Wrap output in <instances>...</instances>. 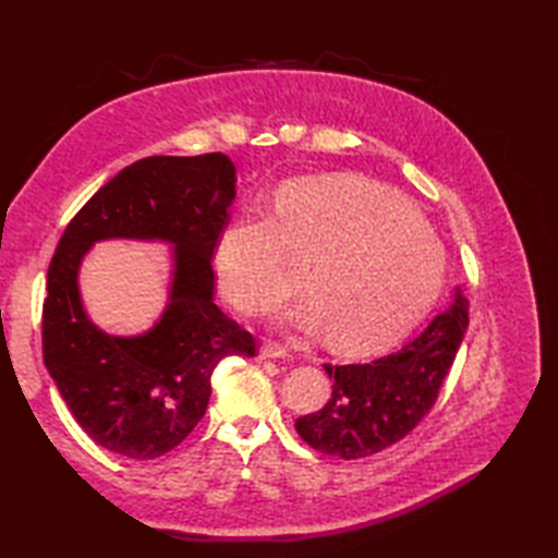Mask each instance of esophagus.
Listing matches in <instances>:
<instances>
[{"label": "esophagus", "mask_w": 558, "mask_h": 558, "mask_svg": "<svg viewBox=\"0 0 558 558\" xmlns=\"http://www.w3.org/2000/svg\"><path fill=\"white\" fill-rule=\"evenodd\" d=\"M260 357H264V360H286V357H290V352H288V348L278 345V342H268V345L260 348Z\"/></svg>", "instance_id": "34e87169"}]
</instances>
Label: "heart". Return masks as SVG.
Listing matches in <instances>:
<instances>
[{
    "label": "heart",
    "mask_w": 558,
    "mask_h": 558,
    "mask_svg": "<svg viewBox=\"0 0 558 558\" xmlns=\"http://www.w3.org/2000/svg\"><path fill=\"white\" fill-rule=\"evenodd\" d=\"M310 260V300L282 314L300 333L328 328L338 350L384 348L432 312L446 280V248L417 210L388 186L354 174L302 177L278 192L276 216L248 210L222 230L220 290L260 314L286 298L288 256Z\"/></svg>",
    "instance_id": "b5f03b06"
}]
</instances>
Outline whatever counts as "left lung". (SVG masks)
Instances as JSON below:
<instances>
[{
  "instance_id": "1",
  "label": "left lung",
  "mask_w": 558,
  "mask_h": 558,
  "mask_svg": "<svg viewBox=\"0 0 558 558\" xmlns=\"http://www.w3.org/2000/svg\"><path fill=\"white\" fill-rule=\"evenodd\" d=\"M468 328L460 288L405 348L372 364L328 366L333 393L326 405L294 426L312 448L342 460L366 458L398 444L432 410Z\"/></svg>"
}]
</instances>
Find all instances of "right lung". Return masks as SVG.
Segmentation results:
<instances>
[{
	"mask_svg": "<svg viewBox=\"0 0 558 558\" xmlns=\"http://www.w3.org/2000/svg\"><path fill=\"white\" fill-rule=\"evenodd\" d=\"M236 170L222 153L136 160L98 189L47 268L43 357L81 429L132 460L160 458L204 417L218 362L254 357L252 333L213 300V248L228 225ZM170 243L169 304L138 337H112L82 306L77 270L93 243Z\"/></svg>",
	"mask_w": 558,
	"mask_h": 558,
	"instance_id": "1",
	"label": "right lung"
}]
</instances>
